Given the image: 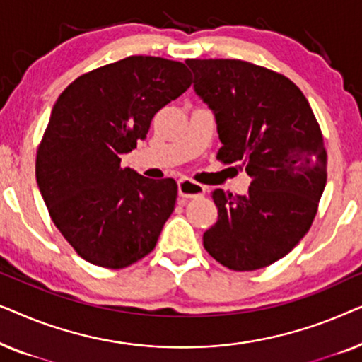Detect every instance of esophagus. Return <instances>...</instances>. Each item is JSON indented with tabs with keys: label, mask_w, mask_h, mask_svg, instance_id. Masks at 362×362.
<instances>
[{
	"label": "esophagus",
	"mask_w": 362,
	"mask_h": 362,
	"mask_svg": "<svg viewBox=\"0 0 362 362\" xmlns=\"http://www.w3.org/2000/svg\"><path fill=\"white\" fill-rule=\"evenodd\" d=\"M177 192H180L181 197L191 199V197L204 196L206 187L202 185H197V182H194V181L187 180V177H182V180L177 181Z\"/></svg>",
	"instance_id": "1"
}]
</instances>
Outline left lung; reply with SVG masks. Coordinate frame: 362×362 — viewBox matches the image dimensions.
<instances>
[{"label": "left lung", "instance_id": "1", "mask_svg": "<svg viewBox=\"0 0 362 362\" xmlns=\"http://www.w3.org/2000/svg\"><path fill=\"white\" fill-rule=\"evenodd\" d=\"M196 95L214 113L217 160L252 177L244 196L212 191L217 222L204 249L227 269H264L308 232L326 186V150L308 100L290 78L237 59H187Z\"/></svg>", "mask_w": 362, "mask_h": 362}]
</instances>
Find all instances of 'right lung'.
I'll return each mask as SVG.
<instances>
[{
  "instance_id": "right-lung-1",
  "label": "right lung",
  "mask_w": 362,
  "mask_h": 362,
  "mask_svg": "<svg viewBox=\"0 0 362 362\" xmlns=\"http://www.w3.org/2000/svg\"><path fill=\"white\" fill-rule=\"evenodd\" d=\"M182 62L130 56L76 78L51 112L36 180L51 219L83 260L123 269L155 249L177 185L122 168L155 113L186 92Z\"/></svg>"
}]
</instances>
